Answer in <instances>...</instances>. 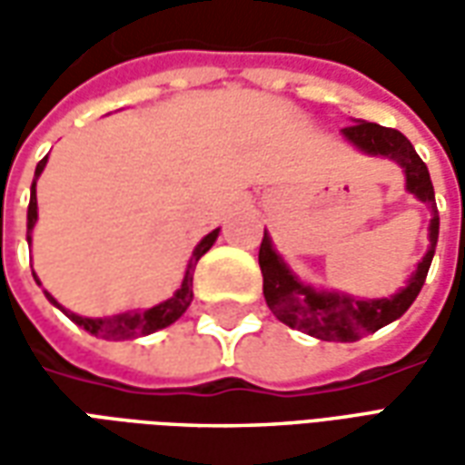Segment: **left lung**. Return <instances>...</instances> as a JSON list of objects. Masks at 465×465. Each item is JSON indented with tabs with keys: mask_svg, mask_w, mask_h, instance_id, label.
<instances>
[{
	"mask_svg": "<svg viewBox=\"0 0 465 465\" xmlns=\"http://www.w3.org/2000/svg\"><path fill=\"white\" fill-rule=\"evenodd\" d=\"M341 134L363 153L389 156L399 163L406 172V189L429 206L433 219L429 223V252L419 262L416 273L409 279L406 289L393 293L391 299H369V302L351 299L336 292H316L313 286L302 283L276 253L269 233L263 232L262 249H259L263 299L279 322L322 341H359L361 336L379 331L381 326L396 322L399 316L409 312V306L416 302L420 286L426 282L436 242H439V209H436L433 183H430L426 163L420 162V156L411 146L409 139L396 129L373 122H361V119L346 126Z\"/></svg>",
	"mask_w": 465,
	"mask_h": 465,
	"instance_id": "obj_1",
	"label": "left lung"
}]
</instances>
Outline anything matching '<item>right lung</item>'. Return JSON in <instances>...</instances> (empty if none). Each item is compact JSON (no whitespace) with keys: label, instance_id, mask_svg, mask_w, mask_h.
<instances>
[{"label":"right lung","instance_id":"right-lung-1","mask_svg":"<svg viewBox=\"0 0 465 465\" xmlns=\"http://www.w3.org/2000/svg\"><path fill=\"white\" fill-rule=\"evenodd\" d=\"M45 166L46 156L36 163L35 182H32V199H29V212H26V242H32V229H35L36 223V179H39V173L45 172ZM216 236H219V229H213L212 233H206L202 242L196 243V249H193L192 253V262H189V269L183 273L182 286L176 289V293H173L172 299L156 303L152 309H143V312H126L119 313V316H112V319H84V316H76V313L62 309L49 292H45V296L54 303V306H59L76 326H82V329L92 333V336H99V339H114V341L116 339L146 336V333H153L159 331V329L172 326V323L189 309V303H192L193 299V269H196V262L202 259L203 253L212 249L213 242H216ZM36 283H39V279H36Z\"/></svg>","mask_w":465,"mask_h":465}]
</instances>
